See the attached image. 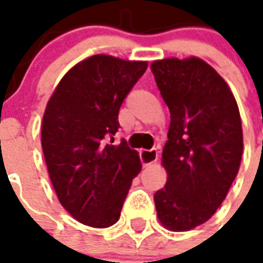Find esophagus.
Instances as JSON below:
<instances>
[{"mask_svg":"<svg viewBox=\"0 0 263 263\" xmlns=\"http://www.w3.org/2000/svg\"><path fill=\"white\" fill-rule=\"evenodd\" d=\"M158 158V152L156 148H152V150H141L140 152V160L143 167H147V165L156 163Z\"/></svg>","mask_w":263,"mask_h":263,"instance_id":"1","label":"esophagus"}]
</instances>
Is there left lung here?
Listing matches in <instances>:
<instances>
[{"instance_id": "8db88e82", "label": "left lung", "mask_w": 263, "mask_h": 263, "mask_svg": "<svg viewBox=\"0 0 263 263\" xmlns=\"http://www.w3.org/2000/svg\"><path fill=\"white\" fill-rule=\"evenodd\" d=\"M170 109L163 148L167 182L154 194L158 219L171 231L204 224L222 204L241 164V116L225 81L198 58L152 65Z\"/></svg>"}]
</instances>
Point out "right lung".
I'll return each instance as SVG.
<instances>
[{"instance_id": "1", "label": "right lung", "mask_w": 263, "mask_h": 263, "mask_svg": "<svg viewBox=\"0 0 263 263\" xmlns=\"http://www.w3.org/2000/svg\"><path fill=\"white\" fill-rule=\"evenodd\" d=\"M147 62L95 55L63 76L46 105L42 150L62 206L79 222L107 228L120 217L132 181L141 170L139 153L122 140L123 100Z\"/></svg>"}]
</instances>
